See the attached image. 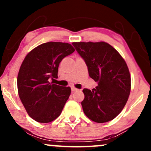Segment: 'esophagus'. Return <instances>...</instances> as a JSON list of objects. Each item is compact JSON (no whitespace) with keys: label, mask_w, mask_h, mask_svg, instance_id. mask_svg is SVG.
Returning <instances> with one entry per match:
<instances>
[{"label":"esophagus","mask_w":151,"mask_h":151,"mask_svg":"<svg viewBox=\"0 0 151 151\" xmlns=\"http://www.w3.org/2000/svg\"><path fill=\"white\" fill-rule=\"evenodd\" d=\"M71 89H72V91H77V90H78L77 88L74 87V86H72V88H71Z\"/></svg>","instance_id":"1"}]
</instances>
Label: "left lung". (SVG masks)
Instances as JSON below:
<instances>
[{"mask_svg": "<svg viewBox=\"0 0 151 151\" xmlns=\"http://www.w3.org/2000/svg\"><path fill=\"white\" fill-rule=\"evenodd\" d=\"M88 68L89 77L98 83L92 91L83 89V111L91 121L104 123L116 117L131 91V75L125 60L104 42H73Z\"/></svg>", "mask_w": 151, "mask_h": 151, "instance_id": "1", "label": "left lung"}]
</instances>
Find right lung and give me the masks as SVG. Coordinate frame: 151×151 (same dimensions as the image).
<instances>
[{
  "instance_id": "right-lung-1",
  "label": "right lung",
  "mask_w": 151,
  "mask_h": 151,
  "mask_svg": "<svg viewBox=\"0 0 151 151\" xmlns=\"http://www.w3.org/2000/svg\"><path fill=\"white\" fill-rule=\"evenodd\" d=\"M74 52L69 43L49 42L36 47L24 59L17 79L18 94L35 121L49 123L62 113L71 88L54 84L49 79L58 77L62 59Z\"/></svg>"
}]
</instances>
